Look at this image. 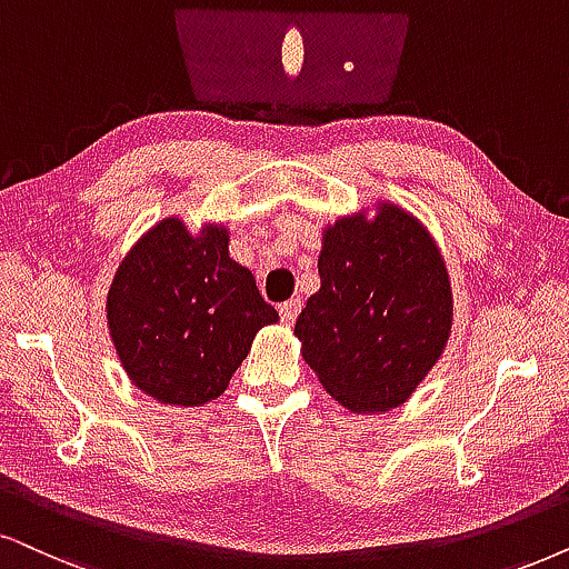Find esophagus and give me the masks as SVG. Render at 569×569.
I'll use <instances>...</instances> for the list:
<instances>
[{
    "label": "esophagus",
    "mask_w": 569,
    "mask_h": 569,
    "mask_svg": "<svg viewBox=\"0 0 569 569\" xmlns=\"http://www.w3.org/2000/svg\"><path fill=\"white\" fill-rule=\"evenodd\" d=\"M299 309H301V299H289V301H283V305L278 307L280 320H283L286 326H293V322H297Z\"/></svg>",
    "instance_id": "obj_1"
}]
</instances>
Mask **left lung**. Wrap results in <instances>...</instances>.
Masks as SVG:
<instances>
[{"label": "left lung", "mask_w": 569, "mask_h": 569, "mask_svg": "<svg viewBox=\"0 0 569 569\" xmlns=\"http://www.w3.org/2000/svg\"><path fill=\"white\" fill-rule=\"evenodd\" d=\"M320 291L293 333L320 383L351 412L405 405L451 333V286L436 241L412 214L380 204L376 220L322 233Z\"/></svg>", "instance_id": "8db88e82"}]
</instances>
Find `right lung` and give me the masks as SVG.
<instances>
[{"label":"right lung","mask_w":569,"mask_h":569,"mask_svg":"<svg viewBox=\"0 0 569 569\" xmlns=\"http://www.w3.org/2000/svg\"><path fill=\"white\" fill-rule=\"evenodd\" d=\"M278 322L249 268L228 257V231L199 236L178 218L154 226L114 272L107 326L128 378L162 405L218 399L257 330Z\"/></svg>","instance_id":"1"}]
</instances>
